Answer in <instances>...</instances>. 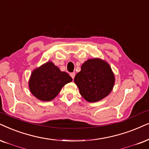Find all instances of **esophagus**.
<instances>
[{
  "instance_id": "34e87169",
  "label": "esophagus",
  "mask_w": 149,
  "mask_h": 149,
  "mask_svg": "<svg viewBox=\"0 0 149 149\" xmlns=\"http://www.w3.org/2000/svg\"><path fill=\"white\" fill-rule=\"evenodd\" d=\"M70 76H71V77L73 78V79H74V77H75V73H70Z\"/></svg>"
}]
</instances>
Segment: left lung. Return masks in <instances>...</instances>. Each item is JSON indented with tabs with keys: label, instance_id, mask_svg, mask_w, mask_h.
Listing matches in <instances>:
<instances>
[{
	"label": "left lung",
	"instance_id": "obj_1",
	"mask_svg": "<svg viewBox=\"0 0 149 149\" xmlns=\"http://www.w3.org/2000/svg\"><path fill=\"white\" fill-rule=\"evenodd\" d=\"M74 82L80 95L89 102H95L107 97L113 88L115 76L107 62L100 58L88 59L81 66Z\"/></svg>",
	"mask_w": 149,
	"mask_h": 149
}]
</instances>
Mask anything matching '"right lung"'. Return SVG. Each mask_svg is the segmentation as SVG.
Here are the masks:
<instances>
[{
	"label": "right lung",
	"mask_w": 149,
	"mask_h": 149,
	"mask_svg": "<svg viewBox=\"0 0 149 149\" xmlns=\"http://www.w3.org/2000/svg\"><path fill=\"white\" fill-rule=\"evenodd\" d=\"M72 81L67 73L61 71L52 62H47L31 73L29 81L31 93L40 100L51 101L62 88Z\"/></svg>",
	"instance_id": "obj_1"
}]
</instances>
